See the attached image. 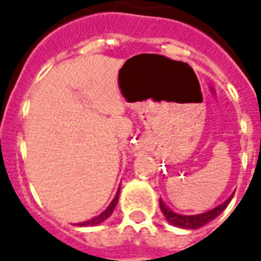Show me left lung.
Masks as SVG:
<instances>
[{"instance_id":"1","label":"left lung","mask_w":261,"mask_h":261,"mask_svg":"<svg viewBox=\"0 0 261 261\" xmlns=\"http://www.w3.org/2000/svg\"><path fill=\"white\" fill-rule=\"evenodd\" d=\"M230 200H232V197L228 198L225 202H222L221 205L211 210V211L198 214V215H181V214L173 213L170 208L165 205L162 200H159V207H161V211L164 213L165 218L168 219L172 225L179 226V228H185V229H197V228H200L202 225L211 222L214 218H217L219 214L222 213L225 208H226V205L229 204Z\"/></svg>"}]
</instances>
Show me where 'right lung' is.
<instances>
[{"label": "right lung", "mask_w": 261, "mask_h": 261, "mask_svg": "<svg viewBox=\"0 0 261 261\" xmlns=\"http://www.w3.org/2000/svg\"><path fill=\"white\" fill-rule=\"evenodd\" d=\"M120 190V189H119ZM119 194V193H117ZM117 201H119V196H116L113 198V201L110 202V205L108 207V210L106 211H103L100 215H97V217H95V218L89 219V221H85V222H81V226H92V225H97L100 224V222H103L105 219H108L112 214H113V210L114 207H116V204H117Z\"/></svg>", "instance_id": "1"}]
</instances>
